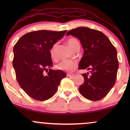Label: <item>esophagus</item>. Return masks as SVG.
Returning <instances> with one entry per match:
<instances>
[{"mask_svg": "<svg viewBox=\"0 0 130 130\" xmlns=\"http://www.w3.org/2000/svg\"><path fill=\"white\" fill-rule=\"evenodd\" d=\"M74 75V74H70V73H68L67 74V76L68 77H72V76H73Z\"/></svg>", "mask_w": 130, "mask_h": 130, "instance_id": "esophagus-1", "label": "esophagus"}]
</instances>
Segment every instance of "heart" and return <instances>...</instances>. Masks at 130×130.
<instances>
[{"label": "heart", "instance_id": "b5f03b06", "mask_svg": "<svg viewBox=\"0 0 130 130\" xmlns=\"http://www.w3.org/2000/svg\"><path fill=\"white\" fill-rule=\"evenodd\" d=\"M67 43H68V46L71 47V49H72L73 50H74L76 49V47L77 46L79 45V43L78 41L76 39L74 38H69L67 40ZM57 47V44L55 43L54 45L52 46L51 49L50 50V55L52 59L53 60H56L57 59V56H56V50ZM77 62L75 60H65L62 61L60 62L59 64H57L56 66V68L58 70H62V71H67V72H73L76 70V68H77Z\"/></svg>", "mask_w": 130, "mask_h": 130}]
</instances>
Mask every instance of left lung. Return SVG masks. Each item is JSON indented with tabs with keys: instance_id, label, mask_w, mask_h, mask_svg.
Listing matches in <instances>:
<instances>
[{
	"instance_id": "obj_1",
	"label": "left lung",
	"mask_w": 130,
	"mask_h": 130,
	"mask_svg": "<svg viewBox=\"0 0 130 130\" xmlns=\"http://www.w3.org/2000/svg\"><path fill=\"white\" fill-rule=\"evenodd\" d=\"M70 35L80 40L84 49L79 69L89 70L82 74L84 81L79 90L89 100H100L116 83L119 68L116 49L103 33L96 30L80 27L69 30L66 35Z\"/></svg>"
}]
</instances>
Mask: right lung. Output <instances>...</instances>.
I'll use <instances>...</instances> for the list:
<instances>
[{
  "instance_id": "1",
  "label": "right lung",
  "mask_w": 130,
  "mask_h": 130,
  "mask_svg": "<svg viewBox=\"0 0 130 130\" xmlns=\"http://www.w3.org/2000/svg\"><path fill=\"white\" fill-rule=\"evenodd\" d=\"M60 32L42 30L25 34L13 48V66L16 79L22 90L38 101L50 99L56 93L61 80L66 76L62 70H53L50 50L65 35ZM50 69L45 76L44 71Z\"/></svg>"
}]
</instances>
